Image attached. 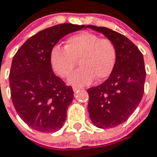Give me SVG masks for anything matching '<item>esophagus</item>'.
<instances>
[{
  "label": "esophagus",
  "mask_w": 157,
  "mask_h": 157,
  "mask_svg": "<svg viewBox=\"0 0 157 157\" xmlns=\"http://www.w3.org/2000/svg\"><path fill=\"white\" fill-rule=\"evenodd\" d=\"M81 89H82V88H79V87H73L74 92H77V91L81 90Z\"/></svg>",
  "instance_id": "esophagus-1"
}]
</instances>
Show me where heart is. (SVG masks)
<instances>
[{"label": "heart", "instance_id": "heart-1", "mask_svg": "<svg viewBox=\"0 0 157 157\" xmlns=\"http://www.w3.org/2000/svg\"><path fill=\"white\" fill-rule=\"evenodd\" d=\"M116 48L111 40L82 32L68 37L65 48L53 47L49 62L53 70L66 78L71 75L79 60L81 67L68 79V83L84 86L91 83L95 77L99 81L108 78L116 65Z\"/></svg>", "mask_w": 157, "mask_h": 157}]
</instances>
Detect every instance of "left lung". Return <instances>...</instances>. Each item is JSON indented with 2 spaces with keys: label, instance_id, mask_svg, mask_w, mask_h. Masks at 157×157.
Masks as SVG:
<instances>
[{
  "label": "left lung",
  "instance_id": "8db88e82",
  "mask_svg": "<svg viewBox=\"0 0 157 157\" xmlns=\"http://www.w3.org/2000/svg\"><path fill=\"white\" fill-rule=\"evenodd\" d=\"M114 42L117 56L114 69L104 82L88 89V111L93 124L100 128L126 122L139 105L144 92L146 71L143 54L129 39L114 30L87 25Z\"/></svg>",
  "mask_w": 157,
  "mask_h": 157
}]
</instances>
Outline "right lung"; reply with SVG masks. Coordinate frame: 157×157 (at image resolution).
<instances>
[{
	"mask_svg": "<svg viewBox=\"0 0 157 157\" xmlns=\"http://www.w3.org/2000/svg\"><path fill=\"white\" fill-rule=\"evenodd\" d=\"M83 28L71 23L48 28L31 36L14 55L9 73L11 98L20 117L35 130L56 132L63 126L74 91L54 74L49 54L63 36Z\"/></svg>",
	"mask_w": 157,
	"mask_h": 157,
	"instance_id": "add662e5",
	"label": "right lung"
}]
</instances>
